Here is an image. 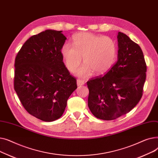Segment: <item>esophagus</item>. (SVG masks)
<instances>
[{
    "instance_id": "34e87169",
    "label": "esophagus",
    "mask_w": 158,
    "mask_h": 158,
    "mask_svg": "<svg viewBox=\"0 0 158 158\" xmlns=\"http://www.w3.org/2000/svg\"><path fill=\"white\" fill-rule=\"evenodd\" d=\"M85 81L83 80H81V79H77V85L78 86H82L83 85H85Z\"/></svg>"
}]
</instances>
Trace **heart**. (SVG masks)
I'll list each match as a JSON object with an SVG mask.
<instances>
[{
  "label": "heart",
  "mask_w": 158,
  "mask_h": 158,
  "mask_svg": "<svg viewBox=\"0 0 158 158\" xmlns=\"http://www.w3.org/2000/svg\"><path fill=\"white\" fill-rule=\"evenodd\" d=\"M73 45L65 43L61 54L67 69L73 72L80 64L82 57L85 63L76 72L77 76L88 77L94 73L101 75L113 66L117 54L115 41L108 36L81 32L73 37Z\"/></svg>",
  "instance_id": "1"
}]
</instances>
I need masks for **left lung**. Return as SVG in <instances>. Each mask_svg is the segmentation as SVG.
<instances>
[{
  "label": "left lung",
  "mask_w": 158,
  "mask_h": 158,
  "mask_svg": "<svg viewBox=\"0 0 158 158\" xmlns=\"http://www.w3.org/2000/svg\"><path fill=\"white\" fill-rule=\"evenodd\" d=\"M117 61L102 77L87 82L88 106L95 117L112 120L129 113L143 94L147 66L140 47L118 32Z\"/></svg>",
  "instance_id": "8db88e82"
}]
</instances>
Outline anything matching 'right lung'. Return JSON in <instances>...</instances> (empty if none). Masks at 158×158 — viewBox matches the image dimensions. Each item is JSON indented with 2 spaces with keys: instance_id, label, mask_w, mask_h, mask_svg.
Segmentation results:
<instances>
[{
  "instance_id": "right-lung-1",
  "label": "right lung",
  "mask_w": 158,
  "mask_h": 158,
  "mask_svg": "<svg viewBox=\"0 0 158 158\" xmlns=\"http://www.w3.org/2000/svg\"><path fill=\"white\" fill-rule=\"evenodd\" d=\"M66 40L62 31L46 30L29 38L15 59V92L26 110L44 122L61 117L77 88L63 61Z\"/></svg>"
}]
</instances>
